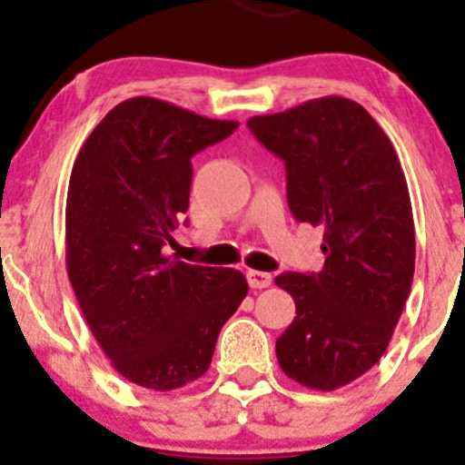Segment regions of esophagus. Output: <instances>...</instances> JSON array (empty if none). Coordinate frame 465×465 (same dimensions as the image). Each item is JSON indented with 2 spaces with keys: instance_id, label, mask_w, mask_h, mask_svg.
<instances>
[{
  "instance_id": "1",
  "label": "esophagus",
  "mask_w": 465,
  "mask_h": 465,
  "mask_svg": "<svg viewBox=\"0 0 465 465\" xmlns=\"http://www.w3.org/2000/svg\"><path fill=\"white\" fill-rule=\"evenodd\" d=\"M247 282L251 288H266L271 286L273 277H271V273H264V271H247Z\"/></svg>"
}]
</instances>
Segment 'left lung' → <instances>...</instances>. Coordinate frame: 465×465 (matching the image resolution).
<instances>
[{"mask_svg": "<svg viewBox=\"0 0 465 465\" xmlns=\"http://www.w3.org/2000/svg\"><path fill=\"white\" fill-rule=\"evenodd\" d=\"M247 126L284 159L295 221L323 227V269L275 277L297 314L277 339V361L300 385L334 391L381 361L407 303L415 271L407 179L385 131L341 95Z\"/></svg>", "mask_w": 465, "mask_h": 465, "instance_id": "8db88e82", "label": "left lung"}]
</instances>
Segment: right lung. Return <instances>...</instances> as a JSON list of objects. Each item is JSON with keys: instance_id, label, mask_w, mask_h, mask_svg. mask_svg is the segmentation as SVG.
Wrapping results in <instances>:
<instances>
[{"instance_id": "obj_1", "label": "right lung", "mask_w": 465, "mask_h": 465, "mask_svg": "<svg viewBox=\"0 0 465 465\" xmlns=\"http://www.w3.org/2000/svg\"><path fill=\"white\" fill-rule=\"evenodd\" d=\"M236 129L238 122L137 95L103 117L74 162L69 282L111 365L140 387L173 391L201 378L249 292L240 271L163 253L188 212L192 157Z\"/></svg>"}]
</instances>
